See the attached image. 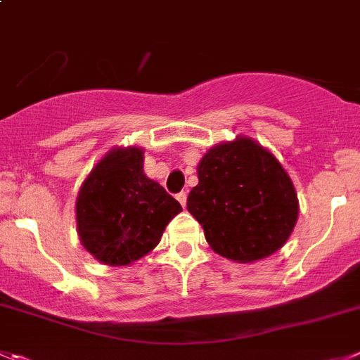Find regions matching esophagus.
I'll return each instance as SVG.
<instances>
[{"label":"esophagus","mask_w":360,"mask_h":360,"mask_svg":"<svg viewBox=\"0 0 360 360\" xmlns=\"http://www.w3.org/2000/svg\"><path fill=\"white\" fill-rule=\"evenodd\" d=\"M176 199L177 200H179V202H181V206H186V199H188V193H186V191H179V193H177V195H176Z\"/></svg>","instance_id":"34e87169"}]
</instances>
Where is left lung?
Returning <instances> with one entry per match:
<instances>
[{"mask_svg": "<svg viewBox=\"0 0 360 360\" xmlns=\"http://www.w3.org/2000/svg\"><path fill=\"white\" fill-rule=\"evenodd\" d=\"M186 207L207 243L227 259L250 263L286 243L297 224L293 183L277 158L250 139L220 143L199 163Z\"/></svg>", "mask_w": 360, "mask_h": 360, "instance_id": "8db88e82", "label": "left lung"}]
</instances>
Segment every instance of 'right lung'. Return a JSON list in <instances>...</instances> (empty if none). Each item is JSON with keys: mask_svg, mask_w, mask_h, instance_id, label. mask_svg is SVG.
Listing matches in <instances>:
<instances>
[{"mask_svg": "<svg viewBox=\"0 0 360 360\" xmlns=\"http://www.w3.org/2000/svg\"><path fill=\"white\" fill-rule=\"evenodd\" d=\"M142 161L136 147L112 150L79 190L76 217L83 247L112 266L146 256L183 211L161 184L143 174Z\"/></svg>", "mask_w": 360, "mask_h": 360, "instance_id": "1", "label": "right lung"}]
</instances>
